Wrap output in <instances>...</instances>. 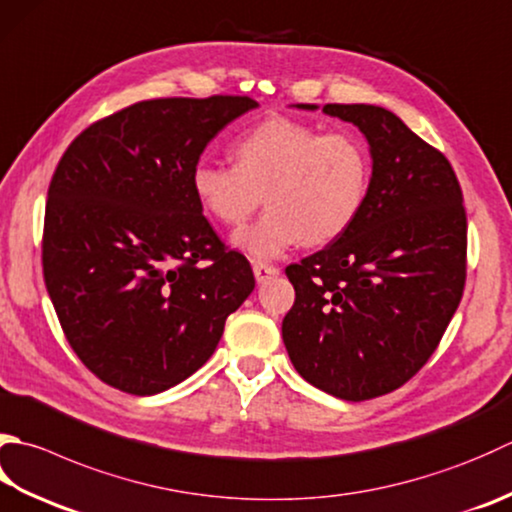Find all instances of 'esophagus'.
<instances>
[{
    "label": "esophagus",
    "instance_id": "1",
    "mask_svg": "<svg viewBox=\"0 0 512 512\" xmlns=\"http://www.w3.org/2000/svg\"><path fill=\"white\" fill-rule=\"evenodd\" d=\"M253 273H255L257 284H266L268 279H275V277L279 275V268L266 266V264H255V266H253Z\"/></svg>",
    "mask_w": 512,
    "mask_h": 512
}]
</instances>
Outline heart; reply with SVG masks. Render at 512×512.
I'll return each mask as SVG.
<instances>
[{
  "mask_svg": "<svg viewBox=\"0 0 512 512\" xmlns=\"http://www.w3.org/2000/svg\"><path fill=\"white\" fill-rule=\"evenodd\" d=\"M368 184L370 159L355 135H322L290 117H270L239 137L235 166L197 162L190 173L197 202L224 226L244 224L264 195L266 213L233 235V246L255 262L344 235L362 213Z\"/></svg>",
  "mask_w": 512,
  "mask_h": 512,
  "instance_id": "1",
  "label": "heart"
}]
</instances>
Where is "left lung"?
Listing matches in <instances>:
<instances>
[{"label": "left lung", "instance_id": "8db88e82", "mask_svg": "<svg viewBox=\"0 0 512 512\" xmlns=\"http://www.w3.org/2000/svg\"><path fill=\"white\" fill-rule=\"evenodd\" d=\"M322 113L359 128L373 173L353 226L286 268L295 304L282 337L308 384L364 402L406 384L435 353L464 293L466 210L448 159L395 113L373 104Z\"/></svg>", "mask_w": 512, "mask_h": 512}]
</instances>
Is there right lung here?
I'll return each mask as SVG.
<instances>
[{
	"instance_id": "obj_1",
	"label": "right lung",
	"mask_w": 512,
	"mask_h": 512,
	"mask_svg": "<svg viewBox=\"0 0 512 512\" xmlns=\"http://www.w3.org/2000/svg\"><path fill=\"white\" fill-rule=\"evenodd\" d=\"M250 97L148 99L88 126L59 159L44 219V279L90 373L157 395L202 368L226 317L253 293L224 250L190 173Z\"/></svg>"
}]
</instances>
